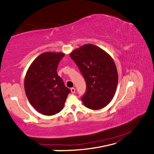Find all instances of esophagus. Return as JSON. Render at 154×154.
Segmentation results:
<instances>
[{"instance_id":"1","label":"esophagus","mask_w":154,"mask_h":154,"mask_svg":"<svg viewBox=\"0 0 154 154\" xmlns=\"http://www.w3.org/2000/svg\"><path fill=\"white\" fill-rule=\"evenodd\" d=\"M71 92H72L73 94H74L75 92V88H71Z\"/></svg>"}]
</instances>
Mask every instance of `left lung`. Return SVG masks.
<instances>
[{
    "mask_svg": "<svg viewBox=\"0 0 154 154\" xmlns=\"http://www.w3.org/2000/svg\"><path fill=\"white\" fill-rule=\"evenodd\" d=\"M70 57L86 81V92L81 97L85 107L98 110L107 106L115 96L118 81L111 57L100 47L86 44L74 50Z\"/></svg>",
    "mask_w": 154,
    "mask_h": 154,
    "instance_id": "left-lung-1",
    "label": "left lung"
}]
</instances>
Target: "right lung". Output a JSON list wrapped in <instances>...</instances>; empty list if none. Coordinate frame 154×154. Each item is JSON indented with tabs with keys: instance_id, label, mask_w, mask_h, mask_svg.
Here are the masks:
<instances>
[{
	"instance_id": "add662e5",
	"label": "right lung",
	"mask_w": 154,
	"mask_h": 154,
	"mask_svg": "<svg viewBox=\"0 0 154 154\" xmlns=\"http://www.w3.org/2000/svg\"><path fill=\"white\" fill-rule=\"evenodd\" d=\"M64 56L61 53H42L35 59L26 72V96L34 108L42 115H54L60 112L71 92L57 72Z\"/></svg>"
}]
</instances>
